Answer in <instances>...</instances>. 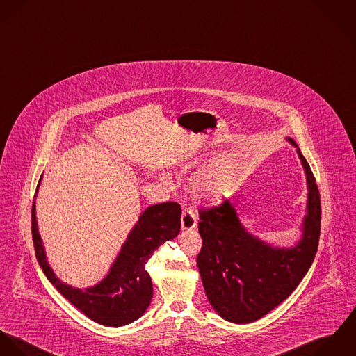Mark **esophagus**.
<instances>
[{
    "label": "esophagus",
    "mask_w": 356,
    "mask_h": 356,
    "mask_svg": "<svg viewBox=\"0 0 356 356\" xmlns=\"http://www.w3.org/2000/svg\"><path fill=\"white\" fill-rule=\"evenodd\" d=\"M197 221L195 213L190 207L183 209V213H181V229L183 231H191V229L197 228Z\"/></svg>",
    "instance_id": "34e87169"
}]
</instances>
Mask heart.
Returning a JSON list of instances; mask_svg holds the SVG:
<instances>
[{"label":"heart","instance_id":"1","mask_svg":"<svg viewBox=\"0 0 356 356\" xmlns=\"http://www.w3.org/2000/svg\"><path fill=\"white\" fill-rule=\"evenodd\" d=\"M235 173V166L229 159L213 162L194 177L191 183L193 193L206 202H217L231 191Z\"/></svg>","mask_w":356,"mask_h":356}]
</instances>
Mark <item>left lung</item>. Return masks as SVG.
Masks as SVG:
<instances>
[{
    "mask_svg": "<svg viewBox=\"0 0 356 356\" xmlns=\"http://www.w3.org/2000/svg\"><path fill=\"white\" fill-rule=\"evenodd\" d=\"M295 147L293 139H288ZM303 163L309 200L303 238L292 248H273L245 232L236 210L222 203L199 211L202 248L197 264L209 302L227 321L248 323L284 302L309 272L321 232V199L309 162Z\"/></svg>",
    "mask_w": 356,
    "mask_h": 356,
    "instance_id": "8db88e82",
    "label": "left lung"
}]
</instances>
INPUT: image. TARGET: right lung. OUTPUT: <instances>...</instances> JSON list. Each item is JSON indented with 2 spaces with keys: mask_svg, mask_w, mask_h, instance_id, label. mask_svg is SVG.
Wrapping results in <instances>:
<instances>
[{
  "mask_svg": "<svg viewBox=\"0 0 356 356\" xmlns=\"http://www.w3.org/2000/svg\"><path fill=\"white\" fill-rule=\"evenodd\" d=\"M180 217L181 209L176 202L149 206L124 243L109 275L98 285L81 291L61 282L50 269L33 204L31 229L35 255L49 281L84 316L105 326H122L143 316L150 306L153 284L145 266L161 244L177 236L181 227Z\"/></svg>",
  "mask_w": 356,
  "mask_h": 356,
  "instance_id": "add662e5",
  "label": "right lung"
}]
</instances>
